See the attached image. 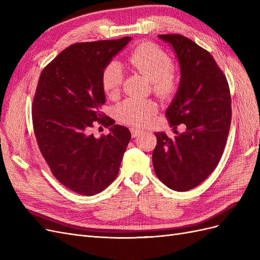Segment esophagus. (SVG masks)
<instances>
[{
    "mask_svg": "<svg viewBox=\"0 0 260 260\" xmlns=\"http://www.w3.org/2000/svg\"><path fill=\"white\" fill-rule=\"evenodd\" d=\"M130 131H131V135H132V137L133 138H136V137H138L141 132H142V130H141L140 128H136V127H132V128H130Z\"/></svg>",
    "mask_w": 260,
    "mask_h": 260,
    "instance_id": "1",
    "label": "esophagus"
}]
</instances>
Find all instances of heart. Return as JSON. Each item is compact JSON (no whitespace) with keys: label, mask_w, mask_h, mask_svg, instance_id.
<instances>
[{"label":"heart","mask_w":260,"mask_h":260,"mask_svg":"<svg viewBox=\"0 0 260 260\" xmlns=\"http://www.w3.org/2000/svg\"><path fill=\"white\" fill-rule=\"evenodd\" d=\"M125 65L144 75L152 81L153 90L159 98L167 99L178 88V76L170 69L171 59L158 46L153 43H142L125 58ZM122 82V70L117 62L108 64L102 73V88L107 96L113 98L119 92ZM157 111L156 104L149 100L127 99L116 107L120 120L141 124L147 121Z\"/></svg>","instance_id":"1"}]
</instances>
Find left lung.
Returning <instances> with one entry per match:
<instances>
[{
    "mask_svg": "<svg viewBox=\"0 0 260 260\" xmlns=\"http://www.w3.org/2000/svg\"><path fill=\"white\" fill-rule=\"evenodd\" d=\"M175 52L180 82L166 116L174 129L185 131L174 139L156 132L153 152L156 176L169 188L185 192L201 184L221 158L231 124L228 81L206 50L181 35H159Z\"/></svg>",
    "mask_w": 260,
    "mask_h": 260,
    "instance_id": "8db88e82",
    "label": "left lung"
}]
</instances>
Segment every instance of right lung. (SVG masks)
<instances>
[{"label": "right lung", "mask_w": 260, "mask_h": 260, "mask_svg": "<svg viewBox=\"0 0 260 260\" xmlns=\"http://www.w3.org/2000/svg\"><path fill=\"white\" fill-rule=\"evenodd\" d=\"M76 43L60 52L41 73L32 104V122L40 152L54 177L78 194L91 196L116 179L131 133L101 114L105 104L102 73L131 41ZM98 121L113 125L98 139Z\"/></svg>", "instance_id": "1"}]
</instances>
